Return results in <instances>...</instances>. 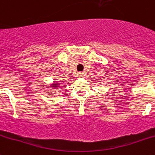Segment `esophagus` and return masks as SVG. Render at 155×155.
Masks as SVG:
<instances>
[{
	"instance_id": "obj_1",
	"label": "esophagus",
	"mask_w": 155,
	"mask_h": 155,
	"mask_svg": "<svg viewBox=\"0 0 155 155\" xmlns=\"http://www.w3.org/2000/svg\"><path fill=\"white\" fill-rule=\"evenodd\" d=\"M84 76V74L82 73V72H79V73L77 74V77L80 78V77H83Z\"/></svg>"
}]
</instances>
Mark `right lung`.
I'll list each match as a JSON object with an SVG mask.
<instances>
[{
  "label": "right lung",
  "instance_id": "1",
  "mask_svg": "<svg viewBox=\"0 0 155 155\" xmlns=\"http://www.w3.org/2000/svg\"><path fill=\"white\" fill-rule=\"evenodd\" d=\"M55 85H58V84H55ZM55 85H54V86H55Z\"/></svg>",
  "mask_w": 155,
  "mask_h": 155
}]
</instances>
